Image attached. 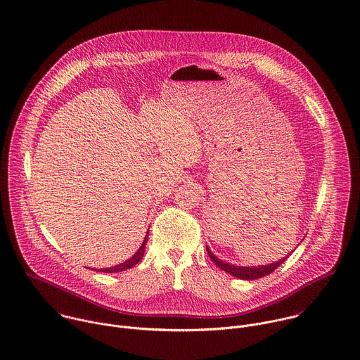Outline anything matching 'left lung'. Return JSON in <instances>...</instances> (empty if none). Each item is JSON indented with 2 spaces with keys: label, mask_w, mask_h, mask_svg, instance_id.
<instances>
[{
  "label": "left lung",
  "mask_w": 360,
  "mask_h": 360,
  "mask_svg": "<svg viewBox=\"0 0 360 360\" xmlns=\"http://www.w3.org/2000/svg\"><path fill=\"white\" fill-rule=\"evenodd\" d=\"M206 252L210 257V260L219 267L223 271L229 273L230 276L233 277H237V278H242V280H256V278H262L264 276H269L276 269H278L284 262L285 259L277 262V263H273L270 266H260V267H242V266H233V264H229V263H224L221 260H219L216 256L212 255V252L206 248Z\"/></svg>",
  "instance_id": "8db88e82"
}]
</instances>
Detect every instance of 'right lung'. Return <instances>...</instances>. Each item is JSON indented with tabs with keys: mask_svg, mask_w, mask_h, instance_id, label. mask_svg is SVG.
<instances>
[{
	"mask_svg": "<svg viewBox=\"0 0 360 360\" xmlns=\"http://www.w3.org/2000/svg\"><path fill=\"white\" fill-rule=\"evenodd\" d=\"M147 237H148V234L146 236V240L143 242V245H141V248L137 250V253L131 257V259H129L127 262H124V263H122V264H118V266H114V267H110V269H100L98 271H103V273H118V271H124V270H127V269H131L133 266H136L141 259H143V256H144V250H146V243H147Z\"/></svg>",
	"mask_w": 360,
	"mask_h": 360,
	"instance_id": "1",
	"label": "right lung"
}]
</instances>
